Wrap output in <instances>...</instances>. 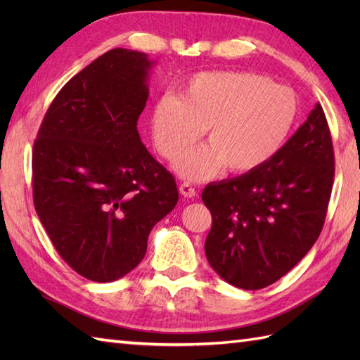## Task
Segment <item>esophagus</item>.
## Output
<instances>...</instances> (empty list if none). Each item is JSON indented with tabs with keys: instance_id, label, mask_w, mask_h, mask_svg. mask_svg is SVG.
Returning <instances> with one entry per match:
<instances>
[{
	"instance_id": "34e87169",
	"label": "esophagus",
	"mask_w": 360,
	"mask_h": 360,
	"mask_svg": "<svg viewBox=\"0 0 360 360\" xmlns=\"http://www.w3.org/2000/svg\"><path fill=\"white\" fill-rule=\"evenodd\" d=\"M179 192H181L182 196H186V198H193L196 195L195 187L190 186L188 182H184V184L179 186Z\"/></svg>"
}]
</instances>
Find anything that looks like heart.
I'll list each match as a JSON object with an SVG mask.
<instances>
[{
    "label": "heart",
    "instance_id": "b5f03b06",
    "mask_svg": "<svg viewBox=\"0 0 360 360\" xmlns=\"http://www.w3.org/2000/svg\"><path fill=\"white\" fill-rule=\"evenodd\" d=\"M298 112L294 91L266 75L207 71L192 75L178 96H160L148 119L153 143L170 160L207 129L209 143L176 162L186 178L205 179L223 167L231 173H249L269 162L289 141Z\"/></svg>",
    "mask_w": 360,
    "mask_h": 360
}]
</instances>
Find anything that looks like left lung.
Wrapping results in <instances>:
<instances>
[{"mask_svg": "<svg viewBox=\"0 0 360 360\" xmlns=\"http://www.w3.org/2000/svg\"><path fill=\"white\" fill-rule=\"evenodd\" d=\"M334 181L333 141L322 105L269 162L212 182L202 201L212 213L204 249L229 285L255 290L281 278L314 246Z\"/></svg>", "mask_w": 360, "mask_h": 360, "instance_id": "1", "label": "left lung"}]
</instances>
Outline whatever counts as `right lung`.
I'll use <instances>...</instances> for the list:
<instances>
[{"mask_svg":"<svg viewBox=\"0 0 360 360\" xmlns=\"http://www.w3.org/2000/svg\"><path fill=\"white\" fill-rule=\"evenodd\" d=\"M155 62L116 48L60 89L32 151L37 215L57 252L88 280L122 278L151 229L178 202L176 181L137 131Z\"/></svg>","mask_w":360,"mask_h":360,"instance_id":"1","label":"right lung"}]
</instances>
